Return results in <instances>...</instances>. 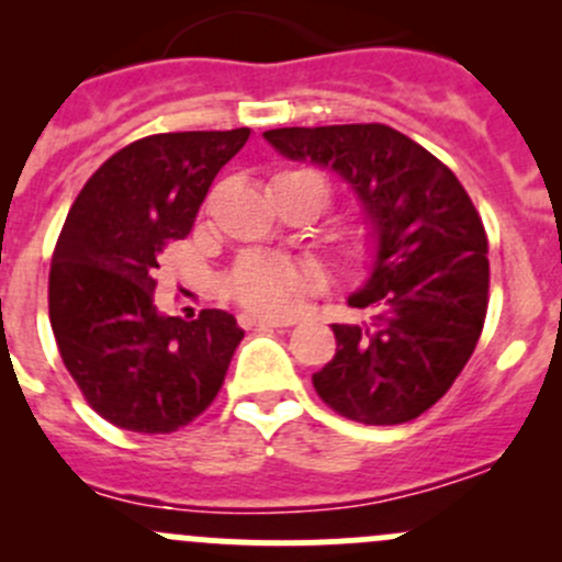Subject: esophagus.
<instances>
[{
	"mask_svg": "<svg viewBox=\"0 0 562 562\" xmlns=\"http://www.w3.org/2000/svg\"><path fill=\"white\" fill-rule=\"evenodd\" d=\"M239 323L245 328H277V326H285L282 321L277 317H266V315H255V313H241Z\"/></svg>",
	"mask_w": 562,
	"mask_h": 562,
	"instance_id": "esophagus-1",
	"label": "esophagus"
}]
</instances>
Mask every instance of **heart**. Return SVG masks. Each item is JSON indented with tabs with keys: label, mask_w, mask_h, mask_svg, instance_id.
I'll return each instance as SVG.
<instances>
[{
	"label": "heart",
	"mask_w": 562,
	"mask_h": 562,
	"mask_svg": "<svg viewBox=\"0 0 562 562\" xmlns=\"http://www.w3.org/2000/svg\"><path fill=\"white\" fill-rule=\"evenodd\" d=\"M304 288H307V280L296 266L280 258H269V255L245 258L228 280L231 296L249 313L260 315L291 313Z\"/></svg>",
	"instance_id": "b5f03b06"
}]
</instances>
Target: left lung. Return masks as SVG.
<instances>
[{
	"mask_svg": "<svg viewBox=\"0 0 562 562\" xmlns=\"http://www.w3.org/2000/svg\"><path fill=\"white\" fill-rule=\"evenodd\" d=\"M288 160L331 168L359 198L375 241L348 304L372 323H334L337 353L313 375L328 407L359 424H405L435 405L481 337L490 304L486 234L459 179L386 124L266 130Z\"/></svg>",
	"mask_w": 562,
	"mask_h": 562,
	"instance_id": "1",
	"label": "left lung"
}]
</instances>
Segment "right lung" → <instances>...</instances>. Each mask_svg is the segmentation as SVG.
<instances>
[{
    "label": "right lung",
    "mask_w": 562,
    "mask_h": 562,
    "mask_svg": "<svg viewBox=\"0 0 562 562\" xmlns=\"http://www.w3.org/2000/svg\"><path fill=\"white\" fill-rule=\"evenodd\" d=\"M247 138L249 127L135 140L92 173L67 214L50 260V328L72 381L113 427L176 432L223 386L245 331L225 310L192 321L157 313L155 271Z\"/></svg>",
    "instance_id": "obj_1"
}]
</instances>
